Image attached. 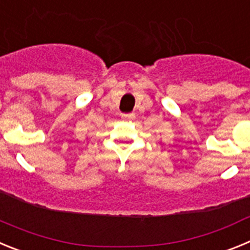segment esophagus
I'll return each mask as SVG.
<instances>
[{
	"label": "esophagus",
	"instance_id": "obj_1",
	"mask_svg": "<svg viewBox=\"0 0 250 250\" xmlns=\"http://www.w3.org/2000/svg\"><path fill=\"white\" fill-rule=\"evenodd\" d=\"M121 118H123L124 120H134V119H135V114H124L121 115Z\"/></svg>",
	"mask_w": 250,
	"mask_h": 250
}]
</instances>
